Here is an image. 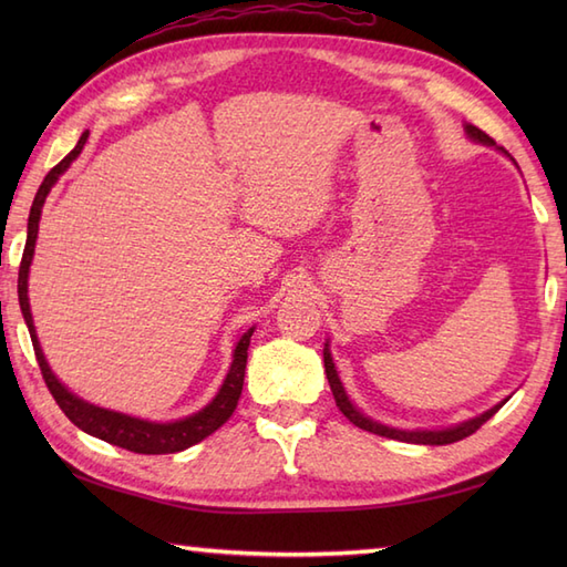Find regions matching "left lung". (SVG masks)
<instances>
[{
  "label": "left lung",
  "instance_id": "8db88e82",
  "mask_svg": "<svg viewBox=\"0 0 567 567\" xmlns=\"http://www.w3.org/2000/svg\"><path fill=\"white\" fill-rule=\"evenodd\" d=\"M465 134L477 141V143H485V146H495V141H492L485 131H480L477 126L473 124H465ZM504 155H509L504 148H499ZM323 368H327V378H329V384H331V392H333V400H336V406L341 409L343 416L348 421H353V424L358 429H365L370 433H378V436H384V439H394V441H404V443H421V445H445V443H455V441H463L467 439L470 433H475L480 426L485 424L487 419L495 416L499 409L507 404V400L495 404L492 409H487L485 414H480L475 419H467L463 421V424L457 426H451V429H441V431H402V429H392V426H384V424H378V421H372L370 416H365L360 409L348 400V394L343 390V384L339 380V372H336V365H333V358H331V351H329V343L323 346Z\"/></svg>",
  "mask_w": 567,
  "mask_h": 567
}]
</instances>
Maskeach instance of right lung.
I'll return each mask as SVG.
<instances>
[{
  "label": "right lung",
  "instance_id": "right-lung-1",
  "mask_svg": "<svg viewBox=\"0 0 567 567\" xmlns=\"http://www.w3.org/2000/svg\"><path fill=\"white\" fill-rule=\"evenodd\" d=\"M90 131H84L80 136L78 146L72 148L63 161H60L51 173L43 177V183L35 192L33 204H31V214H29V236H27V248H23L21 256V265H19V305H21V315L23 321H27L29 333H31V343L35 351V360H39L41 375L51 390L53 400L58 402V406L63 409V414L75 424L78 429H82L90 436H97L106 443L118 445V449L134 451V453H143V455H163V453H177L185 451L189 445H195L199 441H204L212 433L224 426L228 416L234 414V409L238 404L240 390H244V375H246V360H248V346H250V336L252 329H248L240 341L236 343L234 351V363L228 368V375L221 384V390L216 392L214 400L202 409V412L192 414L187 419L179 421H171V424H155V421H143L136 416L128 414H118V412H110V409L94 406L90 402L80 400L78 394L68 392V388L60 382L53 370L48 368L45 355L41 351V343L35 339V329H33V317H31V307H29V268L33 260V248H35V236H39V219H41V209L43 202L48 197V192L58 183V177L63 175L70 163L78 158L82 153L84 143H87Z\"/></svg>",
  "mask_w": 567,
  "mask_h": 567
}]
</instances>
